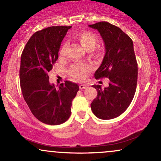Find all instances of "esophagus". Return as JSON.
I'll use <instances>...</instances> for the list:
<instances>
[{
    "mask_svg": "<svg viewBox=\"0 0 161 161\" xmlns=\"http://www.w3.org/2000/svg\"><path fill=\"white\" fill-rule=\"evenodd\" d=\"M88 86H87L86 85H84V84L79 85V88H80V89H85V88H86Z\"/></svg>",
    "mask_w": 161,
    "mask_h": 161,
    "instance_id": "34e87169",
    "label": "esophagus"
}]
</instances>
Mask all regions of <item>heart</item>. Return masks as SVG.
Listing matches in <instances>:
<instances>
[{
    "instance_id": "b5f03b06",
    "label": "heart",
    "mask_w": 161,
    "mask_h": 161,
    "mask_svg": "<svg viewBox=\"0 0 161 161\" xmlns=\"http://www.w3.org/2000/svg\"><path fill=\"white\" fill-rule=\"evenodd\" d=\"M75 38L79 41V43L82 45V46L87 51H92L95 48V47L97 45L98 39L97 37L93 32H90V31H82L79 32L75 35ZM66 44L64 43L61 46L60 49V57H64L66 55ZM99 51L96 52V54L97 56L100 55ZM92 69L91 64H88V63H85V64H74L70 66L69 73V75L73 77V79H76L79 81H82L86 79V73L91 71Z\"/></svg>"
}]
</instances>
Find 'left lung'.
Instances as JSON below:
<instances>
[{
	"instance_id": "obj_1",
	"label": "left lung",
	"mask_w": 161,
	"mask_h": 161,
	"mask_svg": "<svg viewBox=\"0 0 161 161\" xmlns=\"http://www.w3.org/2000/svg\"><path fill=\"white\" fill-rule=\"evenodd\" d=\"M89 27L100 32L106 51L95 77L108 78L110 81L109 86L104 89L99 85L92 86L97 89V95L91 108L99 119H114L125 111L136 93L138 64L133 42L119 27L108 22H99Z\"/></svg>"
}]
</instances>
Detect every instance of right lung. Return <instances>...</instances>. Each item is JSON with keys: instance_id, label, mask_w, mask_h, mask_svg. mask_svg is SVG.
Masks as SVG:
<instances>
[{"instance_id": "1", "label": "right lung", "mask_w": 161, "mask_h": 161, "mask_svg": "<svg viewBox=\"0 0 161 161\" xmlns=\"http://www.w3.org/2000/svg\"><path fill=\"white\" fill-rule=\"evenodd\" d=\"M70 28L59 25L38 31L28 41L21 55L19 80L24 100L35 117L45 124L60 125L69 119L72 101L79 89L76 83L69 81L56 88L47 75Z\"/></svg>"}]
</instances>
